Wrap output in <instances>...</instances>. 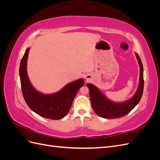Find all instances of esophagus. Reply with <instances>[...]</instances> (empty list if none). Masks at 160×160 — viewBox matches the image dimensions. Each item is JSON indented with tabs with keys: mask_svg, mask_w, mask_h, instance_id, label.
<instances>
[{
	"mask_svg": "<svg viewBox=\"0 0 160 160\" xmlns=\"http://www.w3.org/2000/svg\"><path fill=\"white\" fill-rule=\"evenodd\" d=\"M85 78H86L87 81H89V80L91 79V76H89V75H86V76H85Z\"/></svg>",
	"mask_w": 160,
	"mask_h": 160,
	"instance_id": "esophagus-1",
	"label": "esophagus"
}]
</instances>
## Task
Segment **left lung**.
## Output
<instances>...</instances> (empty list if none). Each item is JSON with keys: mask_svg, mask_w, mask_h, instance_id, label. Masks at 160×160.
<instances>
[{"mask_svg": "<svg viewBox=\"0 0 160 160\" xmlns=\"http://www.w3.org/2000/svg\"><path fill=\"white\" fill-rule=\"evenodd\" d=\"M140 68L138 89L132 98L123 103H115L106 98L103 93L93 85L88 83L92 108L97 115L106 119H115L128 114L141 99L143 91V67L139 55L135 53Z\"/></svg>", "mask_w": 160, "mask_h": 160, "instance_id": "obj_1", "label": "left lung"}]
</instances>
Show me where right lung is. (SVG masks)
<instances>
[{
  "mask_svg": "<svg viewBox=\"0 0 160 160\" xmlns=\"http://www.w3.org/2000/svg\"><path fill=\"white\" fill-rule=\"evenodd\" d=\"M27 49L20 64L21 89L25 102L31 110L45 118L60 119L68 113L75 97L80 88L84 85L83 79H79L65 85L57 93L45 95L35 89L28 79L27 61L29 51Z\"/></svg>",
  "mask_w": 160,
  "mask_h": 160,
  "instance_id": "add662e5",
  "label": "right lung"
}]
</instances>
